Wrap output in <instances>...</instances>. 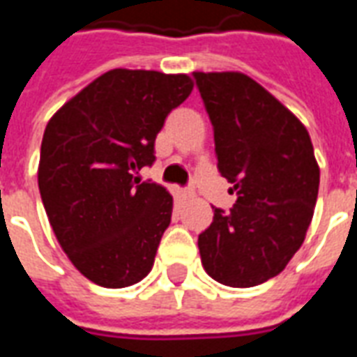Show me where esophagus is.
<instances>
[{
	"label": "esophagus",
	"instance_id": "obj_1",
	"mask_svg": "<svg viewBox=\"0 0 357 357\" xmlns=\"http://www.w3.org/2000/svg\"><path fill=\"white\" fill-rule=\"evenodd\" d=\"M191 195H193V189H181V191H179V197H183V199L191 197Z\"/></svg>",
	"mask_w": 357,
	"mask_h": 357
}]
</instances>
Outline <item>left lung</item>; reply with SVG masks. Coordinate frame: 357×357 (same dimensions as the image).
I'll list each match as a JSON object with an SVG mask.
<instances>
[{
  "label": "left lung",
  "instance_id": "1",
  "mask_svg": "<svg viewBox=\"0 0 357 357\" xmlns=\"http://www.w3.org/2000/svg\"><path fill=\"white\" fill-rule=\"evenodd\" d=\"M214 126L218 170L237 193L199 235L201 262L227 287L279 275L314 216L319 166L306 126L243 73H193Z\"/></svg>",
  "mask_w": 357,
  "mask_h": 357
}]
</instances>
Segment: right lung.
Instances as JSON below:
<instances>
[{
    "instance_id": "1",
    "label": "right lung",
    "mask_w": 357,
    "mask_h": 357,
    "mask_svg": "<svg viewBox=\"0 0 357 357\" xmlns=\"http://www.w3.org/2000/svg\"><path fill=\"white\" fill-rule=\"evenodd\" d=\"M193 91L187 74L114 68L45 126L38 187L53 233L82 275L107 289L139 283L155 264L174 199L135 174L155 162L156 133Z\"/></svg>"
}]
</instances>
